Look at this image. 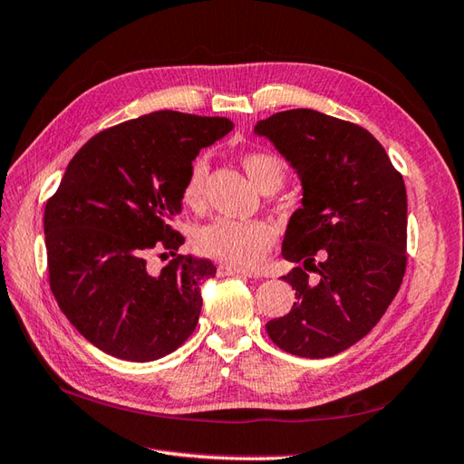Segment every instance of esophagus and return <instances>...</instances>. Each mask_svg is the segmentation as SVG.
Wrapping results in <instances>:
<instances>
[{
  "label": "esophagus",
  "mask_w": 464,
  "mask_h": 464,
  "mask_svg": "<svg viewBox=\"0 0 464 464\" xmlns=\"http://www.w3.org/2000/svg\"><path fill=\"white\" fill-rule=\"evenodd\" d=\"M219 275L221 276H253L249 271H243V268H237V266H229V265H221L219 268Z\"/></svg>",
  "instance_id": "esophagus-1"
}]
</instances>
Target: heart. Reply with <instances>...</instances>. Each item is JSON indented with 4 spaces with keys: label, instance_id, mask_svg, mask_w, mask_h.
<instances>
[{
    "label": "heart",
    "instance_id": "heart-1",
    "mask_svg": "<svg viewBox=\"0 0 464 464\" xmlns=\"http://www.w3.org/2000/svg\"><path fill=\"white\" fill-rule=\"evenodd\" d=\"M246 176L261 191L281 189L286 178V168L281 158L268 152H251L243 158ZM208 164L206 160H196L189 168L181 189V199L188 208L198 209L203 203ZM275 241V229L265 221H237L215 219L196 235V249L215 261H221L237 268H255L265 261V256Z\"/></svg>",
    "mask_w": 464,
    "mask_h": 464
}]
</instances>
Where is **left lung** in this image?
<instances>
[{
  "instance_id": "8db88e82",
  "label": "left lung",
  "mask_w": 464,
  "mask_h": 464,
  "mask_svg": "<svg viewBox=\"0 0 464 464\" xmlns=\"http://www.w3.org/2000/svg\"><path fill=\"white\" fill-rule=\"evenodd\" d=\"M255 134L271 140L303 186L283 239V256L300 263L283 276L296 303L266 322V334L293 355L330 358L370 334L401 286L403 178L365 128L318 111L276 112Z\"/></svg>"
}]
</instances>
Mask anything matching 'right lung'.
Masks as SVG:
<instances>
[{
	"mask_svg": "<svg viewBox=\"0 0 464 464\" xmlns=\"http://www.w3.org/2000/svg\"><path fill=\"white\" fill-rule=\"evenodd\" d=\"M219 116L150 112L92 136L45 206L49 285L81 336L126 362H154L196 330L201 283L218 268L179 255L169 227L201 148L231 132ZM172 261L158 275L147 256Z\"/></svg>",
	"mask_w": 464,
	"mask_h": 464,
	"instance_id": "1",
	"label": "right lung"
}]
</instances>
